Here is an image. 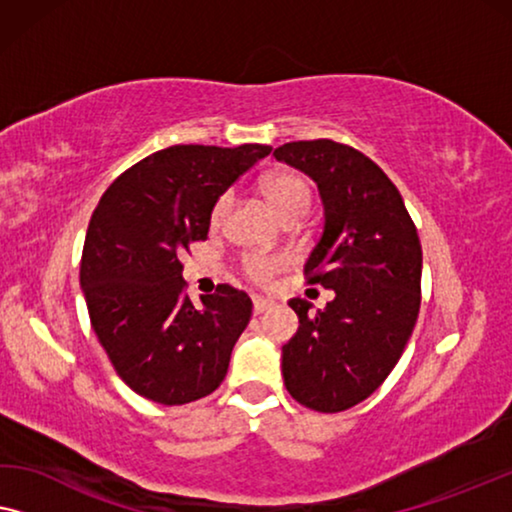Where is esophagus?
<instances>
[{
	"mask_svg": "<svg viewBox=\"0 0 512 512\" xmlns=\"http://www.w3.org/2000/svg\"><path fill=\"white\" fill-rule=\"evenodd\" d=\"M271 306H273V301L266 299V297H255V299H253V313H255V315L269 311Z\"/></svg>",
	"mask_w": 512,
	"mask_h": 512,
	"instance_id": "esophagus-1",
	"label": "esophagus"
}]
</instances>
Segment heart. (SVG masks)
Here are the masks:
<instances>
[{
    "mask_svg": "<svg viewBox=\"0 0 512 512\" xmlns=\"http://www.w3.org/2000/svg\"><path fill=\"white\" fill-rule=\"evenodd\" d=\"M264 194L269 199V204L273 206L280 218H290V215H304L311 206V190H308L306 181L297 174H290V171H283V174L271 176L269 181L264 183ZM229 194H222V197L215 201L211 208V225L218 227L225 220V215L229 211ZM280 266H283V259L276 255H248L243 259V269L257 283H264L269 280L273 273H276Z\"/></svg>",
    "mask_w": 512,
    "mask_h": 512,
    "instance_id": "heart-1",
    "label": "heart"
}]
</instances>
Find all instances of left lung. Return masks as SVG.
Wrapping results in <instances>:
<instances>
[{
    "label": "left lung",
    "instance_id": "left-lung-1",
    "mask_svg": "<svg viewBox=\"0 0 512 512\" xmlns=\"http://www.w3.org/2000/svg\"><path fill=\"white\" fill-rule=\"evenodd\" d=\"M273 157L318 183L325 225L304 273L334 290L315 315L308 301H287L299 329L283 345L280 369L301 406L341 413L383 385L413 334L420 239L397 187L359 150L329 139L292 141Z\"/></svg>",
    "mask_w": 512,
    "mask_h": 512
}]
</instances>
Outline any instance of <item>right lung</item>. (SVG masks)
<instances>
[{
	"label": "right lung",
	"mask_w": 512,
	"mask_h": 512,
	"mask_svg": "<svg viewBox=\"0 0 512 512\" xmlns=\"http://www.w3.org/2000/svg\"><path fill=\"white\" fill-rule=\"evenodd\" d=\"M271 146H171L115 178L92 213L81 290L92 329L136 394L181 406L218 390L253 301L232 285L194 306L178 255L211 208Z\"/></svg>",
	"instance_id": "1"
}]
</instances>
